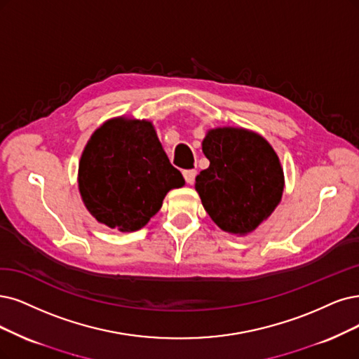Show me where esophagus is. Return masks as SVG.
<instances>
[{"label":"esophagus","instance_id":"1","mask_svg":"<svg viewBox=\"0 0 359 359\" xmlns=\"http://www.w3.org/2000/svg\"><path fill=\"white\" fill-rule=\"evenodd\" d=\"M195 176H196V170H184L183 171V177L189 184H192L195 182Z\"/></svg>","mask_w":359,"mask_h":359}]
</instances>
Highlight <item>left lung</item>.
Listing matches in <instances>:
<instances>
[{"mask_svg": "<svg viewBox=\"0 0 359 359\" xmlns=\"http://www.w3.org/2000/svg\"><path fill=\"white\" fill-rule=\"evenodd\" d=\"M208 168L195 179L208 216L219 228L248 233L281 201L284 175L272 146L243 128L210 130L203 142Z\"/></svg>", "mask_w": 359, "mask_h": 359, "instance_id": "8db88e82", "label": "left lung"}]
</instances>
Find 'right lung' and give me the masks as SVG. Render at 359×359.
<instances>
[{"label":"right lung","mask_w":359,"mask_h":359,"mask_svg":"<svg viewBox=\"0 0 359 359\" xmlns=\"http://www.w3.org/2000/svg\"><path fill=\"white\" fill-rule=\"evenodd\" d=\"M78 184L90 213L123 232L143 228L161 208L165 194L184 184L148 121L115 118L88 140Z\"/></svg>","instance_id":"right-lung-1"}]
</instances>
